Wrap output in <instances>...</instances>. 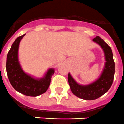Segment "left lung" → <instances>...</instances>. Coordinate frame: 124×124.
<instances>
[{
	"mask_svg": "<svg viewBox=\"0 0 124 124\" xmlns=\"http://www.w3.org/2000/svg\"><path fill=\"white\" fill-rule=\"evenodd\" d=\"M93 40L100 45L105 53L106 63L100 78L91 84L81 85L75 81L70 73L68 75V84L73 94L85 100H96L105 94L113 84L115 74V62L111 47L99 36Z\"/></svg>",
	"mask_w": 124,
	"mask_h": 124,
	"instance_id": "left-lung-1",
	"label": "left lung"
}]
</instances>
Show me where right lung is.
Here are the masks:
<instances>
[{
    "label": "right lung",
    "instance_id": "1",
    "mask_svg": "<svg viewBox=\"0 0 124 124\" xmlns=\"http://www.w3.org/2000/svg\"><path fill=\"white\" fill-rule=\"evenodd\" d=\"M24 35L25 34L18 37L11 46L7 56L6 71L9 82L14 89L28 96H37L48 89L54 70H49L44 77L40 80L35 79L24 73L18 58L19 42Z\"/></svg>",
    "mask_w": 124,
    "mask_h": 124
}]
</instances>
